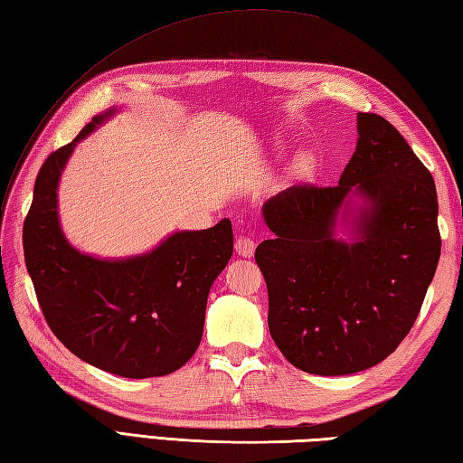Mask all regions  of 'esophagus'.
Here are the masks:
<instances>
[{
	"label": "esophagus",
	"instance_id": "34e87169",
	"mask_svg": "<svg viewBox=\"0 0 463 463\" xmlns=\"http://www.w3.org/2000/svg\"><path fill=\"white\" fill-rule=\"evenodd\" d=\"M254 249H257V244L249 237H239L237 242H234V250H237V254L242 259H250L254 254Z\"/></svg>",
	"mask_w": 463,
	"mask_h": 463
}]
</instances>
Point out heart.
I'll list each match as a JSON object with an SVG mask.
<instances>
[{"instance_id": "b5f03b06", "label": "heart", "mask_w": 463, "mask_h": 463, "mask_svg": "<svg viewBox=\"0 0 463 463\" xmlns=\"http://www.w3.org/2000/svg\"><path fill=\"white\" fill-rule=\"evenodd\" d=\"M317 169V156L312 151H300L290 163V176L297 181H307Z\"/></svg>"}]
</instances>
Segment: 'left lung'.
<instances>
[{
  "instance_id": "obj_1",
  "label": "left lung",
  "mask_w": 463,
  "mask_h": 463,
  "mask_svg": "<svg viewBox=\"0 0 463 463\" xmlns=\"http://www.w3.org/2000/svg\"><path fill=\"white\" fill-rule=\"evenodd\" d=\"M356 131L336 186L297 184L262 204L274 239L254 252L272 340L292 366L318 376L388 358L414 326L439 260L430 171L383 117L358 113ZM338 222L346 241L335 237Z\"/></svg>"
}]
</instances>
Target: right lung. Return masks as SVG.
Instances as JSON below:
<instances>
[{"mask_svg": "<svg viewBox=\"0 0 463 463\" xmlns=\"http://www.w3.org/2000/svg\"><path fill=\"white\" fill-rule=\"evenodd\" d=\"M115 113L95 115L39 169L24 224L25 264L49 328L77 358L123 378L166 376L199 348L209 290L232 257V224L176 231L125 259L75 249L59 221V179L77 143Z\"/></svg>", "mask_w": 463, "mask_h": 463, "instance_id": "add662e5", "label": "right lung"}]
</instances>
